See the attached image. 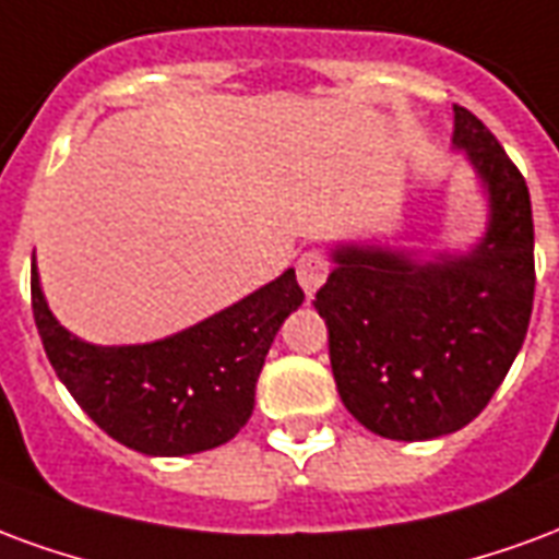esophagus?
Listing matches in <instances>:
<instances>
[{
  "label": "esophagus",
  "mask_w": 559,
  "mask_h": 559,
  "mask_svg": "<svg viewBox=\"0 0 559 559\" xmlns=\"http://www.w3.org/2000/svg\"><path fill=\"white\" fill-rule=\"evenodd\" d=\"M330 274V259L328 252L309 250L297 259V283L307 292V297H312L319 292V285L328 280Z\"/></svg>",
  "instance_id": "34e87169"
}]
</instances>
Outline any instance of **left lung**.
Listing matches in <instances>:
<instances>
[{
  "label": "left lung",
  "instance_id": "1",
  "mask_svg": "<svg viewBox=\"0 0 559 559\" xmlns=\"http://www.w3.org/2000/svg\"><path fill=\"white\" fill-rule=\"evenodd\" d=\"M452 142L491 195V223L467 255L411 262L342 247L316 309L345 408L390 441H429L479 417L524 345L533 312L527 181L479 118L455 104Z\"/></svg>",
  "mask_w": 559,
  "mask_h": 559
}]
</instances>
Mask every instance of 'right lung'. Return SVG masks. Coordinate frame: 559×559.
Returning <instances> with one entry per match:
<instances>
[{
    "mask_svg": "<svg viewBox=\"0 0 559 559\" xmlns=\"http://www.w3.org/2000/svg\"><path fill=\"white\" fill-rule=\"evenodd\" d=\"M304 304L295 271L202 324L151 345L100 348L52 319L32 267V316L76 405L109 438L145 455H190L231 441L283 321Z\"/></svg>",
    "mask_w": 559,
    "mask_h": 559,
    "instance_id": "right-lung-1",
    "label": "right lung"
}]
</instances>
